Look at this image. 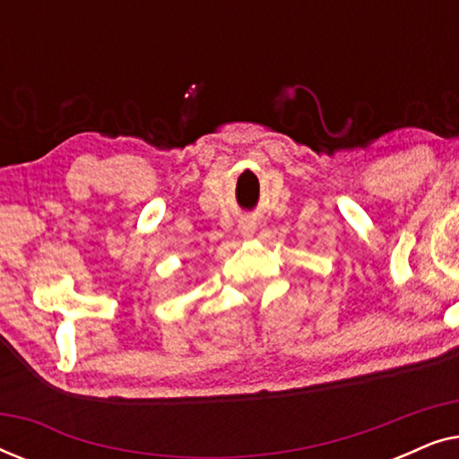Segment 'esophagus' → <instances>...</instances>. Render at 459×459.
<instances>
[{
    "label": "esophagus",
    "instance_id": "esophagus-1",
    "mask_svg": "<svg viewBox=\"0 0 459 459\" xmlns=\"http://www.w3.org/2000/svg\"><path fill=\"white\" fill-rule=\"evenodd\" d=\"M256 230V225H255V221H250V219H244V221L238 225V231H240V234L244 236V238H248V236H253V231Z\"/></svg>",
    "mask_w": 459,
    "mask_h": 459
}]
</instances>
